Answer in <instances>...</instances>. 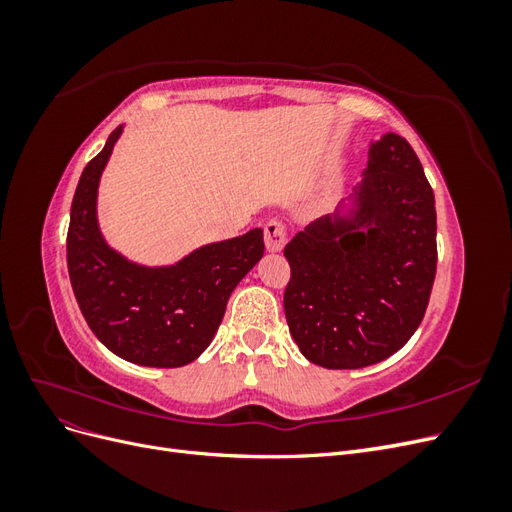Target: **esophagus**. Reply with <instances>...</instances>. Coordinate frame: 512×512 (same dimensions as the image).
Masks as SVG:
<instances>
[{
  "mask_svg": "<svg viewBox=\"0 0 512 512\" xmlns=\"http://www.w3.org/2000/svg\"><path fill=\"white\" fill-rule=\"evenodd\" d=\"M286 237H288L286 226L280 220H271L265 226V245L269 252H280L286 245Z\"/></svg>",
  "mask_w": 512,
  "mask_h": 512,
  "instance_id": "obj_1",
  "label": "esophagus"
}]
</instances>
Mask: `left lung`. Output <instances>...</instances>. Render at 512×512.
I'll return each mask as SVG.
<instances>
[{
  "label": "left lung",
  "mask_w": 512,
  "mask_h": 512,
  "mask_svg": "<svg viewBox=\"0 0 512 512\" xmlns=\"http://www.w3.org/2000/svg\"><path fill=\"white\" fill-rule=\"evenodd\" d=\"M288 329L327 369L389 359L421 324L436 280V200L399 134L369 145L363 181L286 245Z\"/></svg>",
  "instance_id": "left-lung-1"
}]
</instances>
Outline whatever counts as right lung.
Here are the masks:
<instances>
[{"label":"right lung","mask_w":512,"mask_h":512,"mask_svg":"<svg viewBox=\"0 0 512 512\" xmlns=\"http://www.w3.org/2000/svg\"><path fill=\"white\" fill-rule=\"evenodd\" d=\"M119 126L76 185L68 228V273L89 329L121 359L183 367L207 350L232 290L265 254L262 230L207 243L175 265L145 267L106 243L98 224V185Z\"/></svg>","instance_id":"right-lung-1"}]
</instances>
